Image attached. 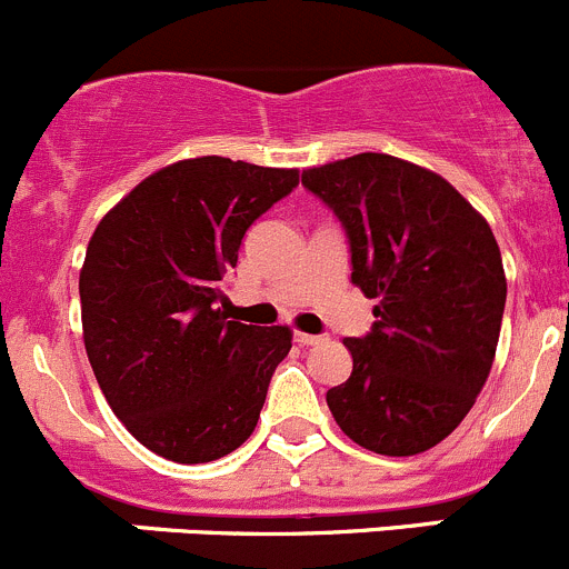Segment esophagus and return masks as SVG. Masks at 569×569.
<instances>
[{"label": "esophagus", "instance_id": "1", "mask_svg": "<svg viewBox=\"0 0 569 569\" xmlns=\"http://www.w3.org/2000/svg\"><path fill=\"white\" fill-rule=\"evenodd\" d=\"M295 339L300 341L302 347H313V345H322V341H328V336H322V333H295Z\"/></svg>", "mask_w": 569, "mask_h": 569}]
</instances>
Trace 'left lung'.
<instances>
[{
    "mask_svg": "<svg viewBox=\"0 0 569 569\" xmlns=\"http://www.w3.org/2000/svg\"><path fill=\"white\" fill-rule=\"evenodd\" d=\"M341 222L350 280L378 300L352 372L328 391L341 431L380 456H417L459 428L492 369L506 274L487 219L445 178L361 152L306 169Z\"/></svg>",
    "mask_w": 569,
    "mask_h": 569,
    "instance_id": "1",
    "label": "left lung"
}]
</instances>
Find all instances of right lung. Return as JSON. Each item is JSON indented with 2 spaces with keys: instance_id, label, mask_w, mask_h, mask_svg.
I'll return each instance as SVG.
<instances>
[{
  "instance_id": "add662e5",
  "label": "right lung",
  "mask_w": 569,
  "mask_h": 569,
  "mask_svg": "<svg viewBox=\"0 0 569 569\" xmlns=\"http://www.w3.org/2000/svg\"><path fill=\"white\" fill-rule=\"evenodd\" d=\"M297 169L206 156L150 174L93 230L80 272L82 339L127 431L178 465L250 439L289 328L228 319L222 278Z\"/></svg>"
}]
</instances>
